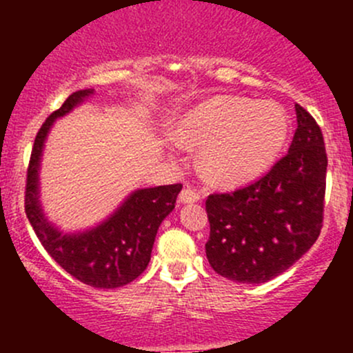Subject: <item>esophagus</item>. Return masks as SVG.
Segmentation results:
<instances>
[{
	"mask_svg": "<svg viewBox=\"0 0 353 353\" xmlns=\"http://www.w3.org/2000/svg\"><path fill=\"white\" fill-rule=\"evenodd\" d=\"M199 199V193L194 191L193 188H184L183 191L179 193V201L181 203H194Z\"/></svg>",
	"mask_w": 353,
	"mask_h": 353,
	"instance_id": "esophagus-1",
	"label": "esophagus"
}]
</instances>
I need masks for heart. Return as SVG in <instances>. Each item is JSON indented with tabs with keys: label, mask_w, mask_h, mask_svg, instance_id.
<instances>
[{
	"label": "heart",
	"mask_w": 353,
	"mask_h": 353,
	"mask_svg": "<svg viewBox=\"0 0 353 353\" xmlns=\"http://www.w3.org/2000/svg\"><path fill=\"white\" fill-rule=\"evenodd\" d=\"M287 133L288 121L280 105L216 95L184 116L177 138L184 147L203 148L201 169L208 179L236 186L275 162Z\"/></svg>",
	"instance_id": "b5f03b06"
}]
</instances>
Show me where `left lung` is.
<instances>
[{"label": "left lung", "instance_id": "8db88e82", "mask_svg": "<svg viewBox=\"0 0 353 353\" xmlns=\"http://www.w3.org/2000/svg\"><path fill=\"white\" fill-rule=\"evenodd\" d=\"M297 130L288 154L254 183L206 198V258L219 275L265 283L290 268L319 237L325 213L326 157L321 128L295 104Z\"/></svg>", "mask_w": 353, "mask_h": 353}]
</instances>
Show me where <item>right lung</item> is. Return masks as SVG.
I'll list each match as a JSON object with an SVG mask.
<instances>
[{
    "instance_id": "add662e5",
    "label": "right lung",
    "mask_w": 353,
    "mask_h": 353,
    "mask_svg": "<svg viewBox=\"0 0 353 353\" xmlns=\"http://www.w3.org/2000/svg\"><path fill=\"white\" fill-rule=\"evenodd\" d=\"M94 90H78L51 114L39 130L32 148L25 184V213L35 236L52 259L85 285L117 288L133 282L150 263L157 230L176 206L183 184L147 188L131 194L95 229L63 236L46 220L39 205V163L44 140L56 117L70 112Z\"/></svg>"
}]
</instances>
